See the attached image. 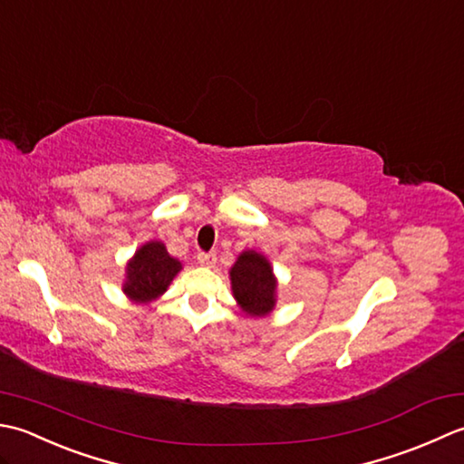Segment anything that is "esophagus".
Segmentation results:
<instances>
[{
  "label": "esophagus",
  "mask_w": 464,
  "mask_h": 464,
  "mask_svg": "<svg viewBox=\"0 0 464 464\" xmlns=\"http://www.w3.org/2000/svg\"><path fill=\"white\" fill-rule=\"evenodd\" d=\"M216 260H218V256H216V252H200V254H198V262H200L202 266L212 268L214 264H216Z\"/></svg>",
  "instance_id": "1"
}]
</instances>
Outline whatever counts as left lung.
Segmentation results:
<instances>
[{
    "mask_svg": "<svg viewBox=\"0 0 464 464\" xmlns=\"http://www.w3.org/2000/svg\"><path fill=\"white\" fill-rule=\"evenodd\" d=\"M230 280L236 300L248 314L260 316L272 310L276 280L266 258L256 252H242L230 272Z\"/></svg>",
    "mask_w": 464,
    "mask_h": 464,
    "instance_id": "1",
    "label": "left lung"
}]
</instances>
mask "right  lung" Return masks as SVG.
Wrapping results in <instances>:
<instances>
[{"mask_svg": "<svg viewBox=\"0 0 464 464\" xmlns=\"http://www.w3.org/2000/svg\"><path fill=\"white\" fill-rule=\"evenodd\" d=\"M179 268L182 264L169 256L162 242H148L128 264L124 292L138 302L152 300L166 292Z\"/></svg>", "mask_w": 464, "mask_h": 464, "instance_id": "right-lung-1", "label": "right lung"}]
</instances>
